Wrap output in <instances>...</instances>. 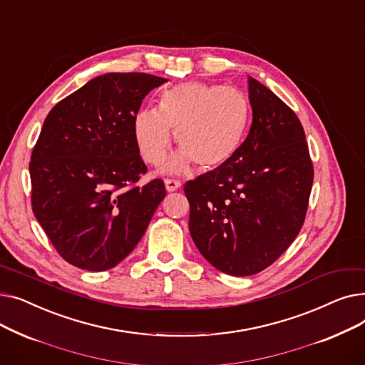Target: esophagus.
I'll use <instances>...</instances> for the list:
<instances>
[{
  "label": "esophagus",
  "instance_id": "34e87169",
  "mask_svg": "<svg viewBox=\"0 0 365 365\" xmlns=\"http://www.w3.org/2000/svg\"><path fill=\"white\" fill-rule=\"evenodd\" d=\"M164 182H165V189L168 190V192H173V190H178L182 186L180 180H176V179H165Z\"/></svg>",
  "mask_w": 365,
  "mask_h": 365
}]
</instances>
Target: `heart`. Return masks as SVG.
<instances>
[{
  "mask_svg": "<svg viewBox=\"0 0 365 365\" xmlns=\"http://www.w3.org/2000/svg\"><path fill=\"white\" fill-rule=\"evenodd\" d=\"M248 123V102L235 88L187 81L168 88L160 109L145 108L134 117V139L142 158L160 165L176 131L180 150L167 171H185L194 163L213 170L232 158Z\"/></svg>",
  "mask_w": 365,
  "mask_h": 365,
  "instance_id": "1",
  "label": "heart"
}]
</instances>
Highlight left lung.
<instances>
[{"mask_svg": "<svg viewBox=\"0 0 365 365\" xmlns=\"http://www.w3.org/2000/svg\"><path fill=\"white\" fill-rule=\"evenodd\" d=\"M253 123L232 158L183 186L189 232L216 269L234 277L271 266L299 235L314 164L294 110L248 78Z\"/></svg>", "mask_w": 365, "mask_h": 365, "instance_id": "8db88e82", "label": "left lung"}]
</instances>
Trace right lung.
I'll list each match as a JSON object with an SVG mask.
<instances>
[{
	"mask_svg": "<svg viewBox=\"0 0 365 365\" xmlns=\"http://www.w3.org/2000/svg\"><path fill=\"white\" fill-rule=\"evenodd\" d=\"M165 78L142 72L105 73L56 103L29 163L32 212L59 256L101 272L138 245L165 197L134 139L145 96Z\"/></svg>",
	"mask_w": 365,
	"mask_h": 365,
	"instance_id": "1",
	"label": "right lung"
}]
</instances>
